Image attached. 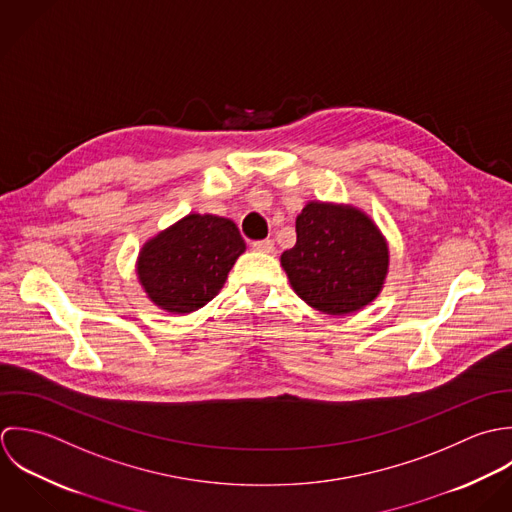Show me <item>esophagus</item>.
I'll use <instances>...</instances> for the list:
<instances>
[{
	"label": "esophagus",
	"instance_id": "obj_1",
	"mask_svg": "<svg viewBox=\"0 0 512 512\" xmlns=\"http://www.w3.org/2000/svg\"><path fill=\"white\" fill-rule=\"evenodd\" d=\"M253 251H259V253H273L275 251V243L271 239H263V241H253L251 243Z\"/></svg>",
	"mask_w": 512,
	"mask_h": 512
}]
</instances>
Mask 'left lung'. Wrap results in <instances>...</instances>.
<instances>
[{
    "instance_id": "1",
    "label": "left lung",
    "mask_w": 512,
    "mask_h": 512,
    "mask_svg": "<svg viewBox=\"0 0 512 512\" xmlns=\"http://www.w3.org/2000/svg\"><path fill=\"white\" fill-rule=\"evenodd\" d=\"M295 225L297 243L281 255V265L308 307L346 316L378 299L390 271V247L364 209L310 200Z\"/></svg>"
}]
</instances>
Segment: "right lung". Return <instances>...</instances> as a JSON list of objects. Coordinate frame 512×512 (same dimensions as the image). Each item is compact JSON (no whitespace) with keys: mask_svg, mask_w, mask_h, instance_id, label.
<instances>
[{"mask_svg":"<svg viewBox=\"0 0 512 512\" xmlns=\"http://www.w3.org/2000/svg\"><path fill=\"white\" fill-rule=\"evenodd\" d=\"M243 253L245 241L231 219L188 213L142 245L136 277L156 307L190 314L221 291Z\"/></svg>","mask_w":512,"mask_h":512,"instance_id":"obj_1","label":"right lung"}]
</instances>
